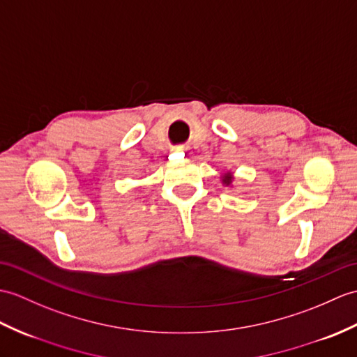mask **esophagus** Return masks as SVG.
Listing matches in <instances>:
<instances>
[{
	"instance_id": "1",
	"label": "esophagus",
	"mask_w": 357,
	"mask_h": 357,
	"mask_svg": "<svg viewBox=\"0 0 357 357\" xmlns=\"http://www.w3.org/2000/svg\"><path fill=\"white\" fill-rule=\"evenodd\" d=\"M175 151H178V152H187L188 149H187V147H184V146H178V147L175 149Z\"/></svg>"
}]
</instances>
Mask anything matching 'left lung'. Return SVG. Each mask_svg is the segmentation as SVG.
I'll return each mask as SVG.
<instances>
[{
  "label": "left lung",
  "mask_w": 357,
  "mask_h": 357,
  "mask_svg": "<svg viewBox=\"0 0 357 357\" xmlns=\"http://www.w3.org/2000/svg\"><path fill=\"white\" fill-rule=\"evenodd\" d=\"M233 182H234V175L231 172H225L222 175V184L223 185H227V187H229V185H233Z\"/></svg>",
  "instance_id": "8db88e82"
}]
</instances>
